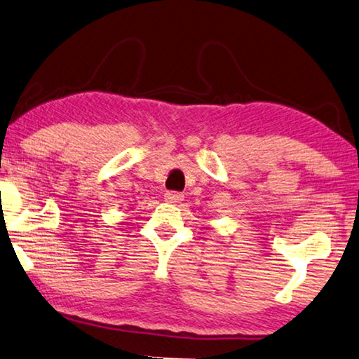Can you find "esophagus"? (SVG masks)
Segmentation results:
<instances>
[{
    "mask_svg": "<svg viewBox=\"0 0 359 359\" xmlns=\"http://www.w3.org/2000/svg\"><path fill=\"white\" fill-rule=\"evenodd\" d=\"M184 196L181 192H175V191H168L165 194V201L168 203H180L181 201H183Z\"/></svg>",
    "mask_w": 359,
    "mask_h": 359,
    "instance_id": "esophagus-1",
    "label": "esophagus"
}]
</instances>
